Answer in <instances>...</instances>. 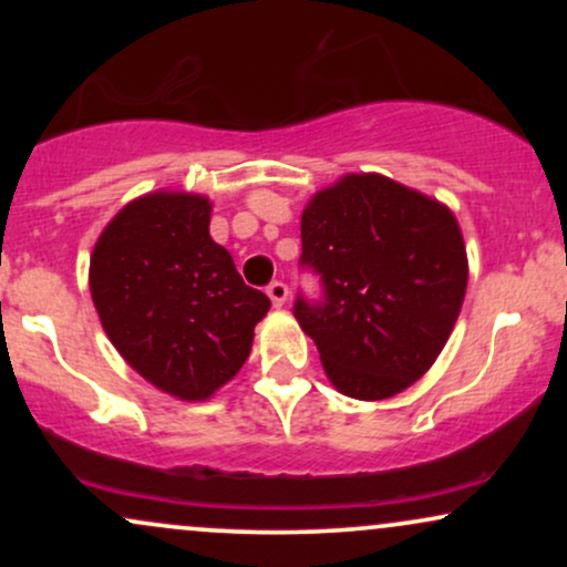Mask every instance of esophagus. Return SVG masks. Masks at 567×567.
<instances>
[{"instance_id":"obj_1","label":"esophagus","mask_w":567,"mask_h":567,"mask_svg":"<svg viewBox=\"0 0 567 567\" xmlns=\"http://www.w3.org/2000/svg\"><path fill=\"white\" fill-rule=\"evenodd\" d=\"M266 292H269L271 303H275V306H282L285 301H288V285H285L282 279H275V282L266 288Z\"/></svg>"}]
</instances>
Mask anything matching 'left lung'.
<instances>
[{"label":"left lung","instance_id":"obj_1","mask_svg":"<svg viewBox=\"0 0 567 567\" xmlns=\"http://www.w3.org/2000/svg\"><path fill=\"white\" fill-rule=\"evenodd\" d=\"M301 269L320 298L292 315L324 373L354 400H386L432 368L466 292V250L453 213L383 175H347L301 216Z\"/></svg>","mask_w":567,"mask_h":567}]
</instances>
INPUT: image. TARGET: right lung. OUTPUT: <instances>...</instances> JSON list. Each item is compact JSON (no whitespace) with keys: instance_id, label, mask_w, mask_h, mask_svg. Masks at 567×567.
<instances>
[{"instance_id":"1","label":"right lung","mask_w":567,"mask_h":567,"mask_svg":"<svg viewBox=\"0 0 567 567\" xmlns=\"http://www.w3.org/2000/svg\"><path fill=\"white\" fill-rule=\"evenodd\" d=\"M90 292L127 365L181 400H205L237 375L271 306L213 243L210 202L175 192L116 213L90 258Z\"/></svg>"}]
</instances>
